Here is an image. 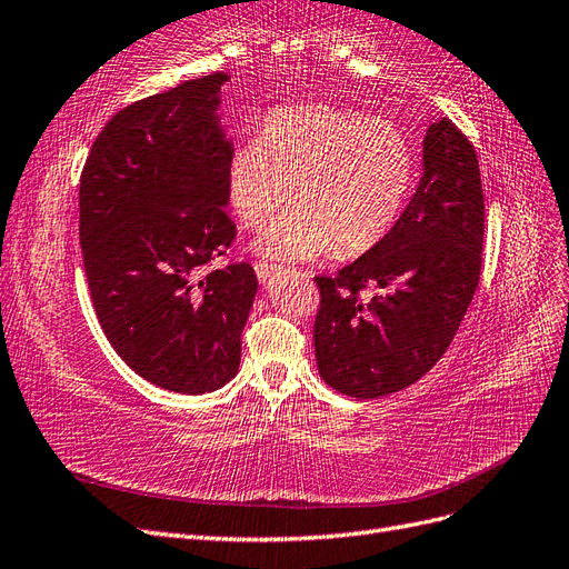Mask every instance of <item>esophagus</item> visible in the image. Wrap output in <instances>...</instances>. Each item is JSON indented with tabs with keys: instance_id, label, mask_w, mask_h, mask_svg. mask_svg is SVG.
<instances>
[{
	"instance_id": "34e87169",
	"label": "esophagus",
	"mask_w": 569,
	"mask_h": 569,
	"mask_svg": "<svg viewBox=\"0 0 569 569\" xmlns=\"http://www.w3.org/2000/svg\"><path fill=\"white\" fill-rule=\"evenodd\" d=\"M253 268H256L258 280H261L263 284H270L274 278H278V272H280L278 266H270V263H263V261H258Z\"/></svg>"
}]
</instances>
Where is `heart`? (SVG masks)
I'll return each mask as SVG.
<instances>
[{
	"instance_id": "b5f03b06",
	"label": "heart",
	"mask_w": 569,
	"mask_h": 569,
	"mask_svg": "<svg viewBox=\"0 0 569 569\" xmlns=\"http://www.w3.org/2000/svg\"><path fill=\"white\" fill-rule=\"evenodd\" d=\"M412 178L416 153L393 123L318 104L270 111L256 144L230 153L222 184L244 228L261 226L289 194L295 206L268 222L253 249L301 263L375 249L399 220Z\"/></svg>"
}]
</instances>
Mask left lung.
<instances>
[{
	"label": "left lung",
	"instance_id": "8db88e82",
	"mask_svg": "<svg viewBox=\"0 0 569 569\" xmlns=\"http://www.w3.org/2000/svg\"><path fill=\"white\" fill-rule=\"evenodd\" d=\"M485 194L475 147L449 118L425 132L422 176L375 249L335 278H316L318 372L353 399L418 382L449 349L481 270ZM377 286L370 302L357 291Z\"/></svg>",
	"mask_w": 569,
	"mask_h": 569
}]
</instances>
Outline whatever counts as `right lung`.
<instances>
[{"mask_svg":"<svg viewBox=\"0 0 569 569\" xmlns=\"http://www.w3.org/2000/svg\"><path fill=\"white\" fill-rule=\"evenodd\" d=\"M228 73L118 111L80 178V247L101 330L147 382L209 393L239 370L258 289L249 263L199 278L234 239L220 126Z\"/></svg>","mask_w":569,"mask_h":569,"instance_id":"add662e5","label":"right lung"}]
</instances>
